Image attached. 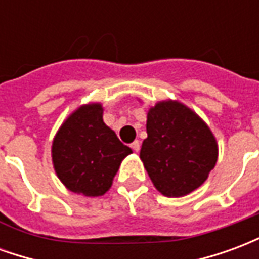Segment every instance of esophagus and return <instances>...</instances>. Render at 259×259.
Returning <instances> with one entry per match:
<instances>
[{"label": "esophagus", "mask_w": 259, "mask_h": 259, "mask_svg": "<svg viewBox=\"0 0 259 259\" xmlns=\"http://www.w3.org/2000/svg\"><path fill=\"white\" fill-rule=\"evenodd\" d=\"M130 147H132V148H133V151L139 152V150H140V141H139V140L133 141V143H132V144H130Z\"/></svg>", "instance_id": "34e87169"}]
</instances>
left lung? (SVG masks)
Returning a JSON list of instances; mask_svg holds the SVG:
<instances>
[{"label":"left lung","mask_w":259,"mask_h":259,"mask_svg":"<svg viewBox=\"0 0 259 259\" xmlns=\"http://www.w3.org/2000/svg\"><path fill=\"white\" fill-rule=\"evenodd\" d=\"M140 158L159 193L183 197L215 168L218 144L202 119L179 101H161L147 113Z\"/></svg>","instance_id":"1"}]
</instances>
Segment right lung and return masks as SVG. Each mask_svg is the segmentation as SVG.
<instances>
[{
	"label": "right lung",
	"instance_id": "1",
	"mask_svg": "<svg viewBox=\"0 0 259 259\" xmlns=\"http://www.w3.org/2000/svg\"><path fill=\"white\" fill-rule=\"evenodd\" d=\"M101 104L70 113L53 141V163L68 190L85 197L105 194L124 157L132 154L102 120Z\"/></svg>",
	"mask_w": 259,
	"mask_h": 259
}]
</instances>
